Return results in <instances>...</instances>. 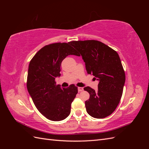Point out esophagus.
I'll list each match as a JSON object with an SVG mask.
<instances>
[{
	"instance_id": "obj_1",
	"label": "esophagus",
	"mask_w": 149,
	"mask_h": 149,
	"mask_svg": "<svg viewBox=\"0 0 149 149\" xmlns=\"http://www.w3.org/2000/svg\"><path fill=\"white\" fill-rule=\"evenodd\" d=\"M78 91L79 92H81V91H83V90H84L83 88H82V87H78Z\"/></svg>"
}]
</instances>
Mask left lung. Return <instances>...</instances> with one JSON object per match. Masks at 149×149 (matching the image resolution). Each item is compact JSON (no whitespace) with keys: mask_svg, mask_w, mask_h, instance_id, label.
<instances>
[{"mask_svg":"<svg viewBox=\"0 0 149 149\" xmlns=\"http://www.w3.org/2000/svg\"><path fill=\"white\" fill-rule=\"evenodd\" d=\"M70 44L81 53L88 74L99 81L97 92L89 86L84 88L90 95L85 102L86 111L93 118H105L115 111L123 95L125 75L118 53L97 40Z\"/></svg>","mask_w":149,"mask_h":149,"instance_id":"obj_1","label":"left lung"}]
</instances>
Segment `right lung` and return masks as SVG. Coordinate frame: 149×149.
<instances>
[{
    "mask_svg": "<svg viewBox=\"0 0 149 149\" xmlns=\"http://www.w3.org/2000/svg\"><path fill=\"white\" fill-rule=\"evenodd\" d=\"M79 56L68 43H55L43 47L31 60L26 88L37 109L53 121L65 119L71 112L78 87L71 84L61 88L55 78L61 74L62 61L68 55Z\"/></svg>",
    "mask_w": 149,
    "mask_h": 149,
    "instance_id": "right-lung-1",
    "label": "right lung"
}]
</instances>
